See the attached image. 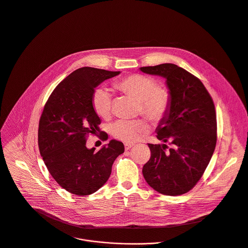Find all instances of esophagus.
<instances>
[{
  "instance_id": "1",
  "label": "esophagus",
  "mask_w": 248,
  "mask_h": 248,
  "mask_svg": "<svg viewBox=\"0 0 248 248\" xmlns=\"http://www.w3.org/2000/svg\"><path fill=\"white\" fill-rule=\"evenodd\" d=\"M134 145H135L134 143H128V142H126V143L124 144V146H125V149H126V150H129V149H130V148H132Z\"/></svg>"
}]
</instances>
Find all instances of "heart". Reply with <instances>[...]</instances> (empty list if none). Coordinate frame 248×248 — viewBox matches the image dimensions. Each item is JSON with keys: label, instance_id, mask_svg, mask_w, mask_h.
Segmentation results:
<instances>
[{"label": "heart", "instance_id": "obj_1", "mask_svg": "<svg viewBox=\"0 0 248 248\" xmlns=\"http://www.w3.org/2000/svg\"><path fill=\"white\" fill-rule=\"evenodd\" d=\"M114 86L123 93L140 100V111L153 122H160L168 115L171 104L170 92L167 87L157 85L154 78L133 74L115 81ZM92 108L103 118L110 116L111 96L107 88L99 87L93 92ZM149 130V124L143 119H120L110 128L113 137L126 142L142 139Z\"/></svg>", "mask_w": 248, "mask_h": 248}]
</instances>
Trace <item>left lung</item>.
I'll return each instance as SVG.
<instances>
[{"instance_id":"left-lung-1","label":"left lung","mask_w":248,"mask_h":248,"mask_svg":"<svg viewBox=\"0 0 248 248\" xmlns=\"http://www.w3.org/2000/svg\"><path fill=\"white\" fill-rule=\"evenodd\" d=\"M142 73L166 78L171 104L156 128L157 139L167 144H151L144 179L157 192L178 196L190 191L204 172L217 140L215 107L202 81L174 64L140 68Z\"/></svg>"}]
</instances>
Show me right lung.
Segmentation results:
<instances>
[{
  "label": "right lung",
  "instance_id": "1",
  "mask_svg": "<svg viewBox=\"0 0 248 248\" xmlns=\"http://www.w3.org/2000/svg\"><path fill=\"white\" fill-rule=\"evenodd\" d=\"M119 74L78 69L56 86L45 106L39 123L40 153L56 182L74 195L87 196L99 190L108 181L114 160L124 152V144L115 140L98 152L86 147L87 137L99 133L101 124L92 108L93 92Z\"/></svg>",
  "mask_w": 248,
  "mask_h": 248
}]
</instances>
